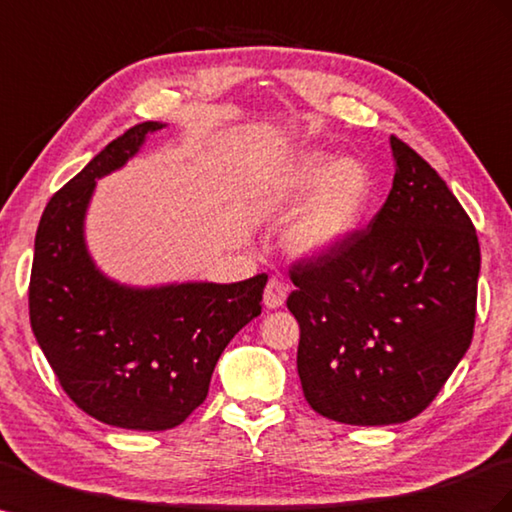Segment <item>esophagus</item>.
I'll use <instances>...</instances> for the list:
<instances>
[{"label": "esophagus", "instance_id": "34e87169", "mask_svg": "<svg viewBox=\"0 0 512 512\" xmlns=\"http://www.w3.org/2000/svg\"><path fill=\"white\" fill-rule=\"evenodd\" d=\"M284 301H286V286L278 278H271L265 288V306L269 310H275L284 306Z\"/></svg>", "mask_w": 512, "mask_h": 512}]
</instances>
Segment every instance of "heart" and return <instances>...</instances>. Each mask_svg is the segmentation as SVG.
Returning <instances> with one entry per match:
<instances>
[{
    "instance_id": "obj_1",
    "label": "heart",
    "mask_w": 512,
    "mask_h": 512,
    "mask_svg": "<svg viewBox=\"0 0 512 512\" xmlns=\"http://www.w3.org/2000/svg\"><path fill=\"white\" fill-rule=\"evenodd\" d=\"M375 196L368 165L353 157H334L323 150H306L269 189L278 209H295L304 202L286 234L288 252L297 258H321L347 243Z\"/></svg>"
}]
</instances>
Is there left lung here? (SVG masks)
Instances as JSON below:
<instances>
[{
    "instance_id": "8db88e82",
    "label": "left lung",
    "mask_w": 512,
    "mask_h": 512,
    "mask_svg": "<svg viewBox=\"0 0 512 512\" xmlns=\"http://www.w3.org/2000/svg\"><path fill=\"white\" fill-rule=\"evenodd\" d=\"M390 196L364 230L290 269L303 396L342 424L416 418L474 336L480 245L472 219L416 150L390 137Z\"/></svg>"
}]
</instances>
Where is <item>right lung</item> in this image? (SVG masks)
Here are the masks:
<instances>
[{"instance_id": "1", "label": "right lung", "mask_w": 512, "mask_h": 512, "mask_svg": "<svg viewBox=\"0 0 512 512\" xmlns=\"http://www.w3.org/2000/svg\"><path fill=\"white\" fill-rule=\"evenodd\" d=\"M163 127L142 122L109 142L49 200L34 241L36 342L79 409L129 431H168L204 403L219 355L260 314L267 284L258 273L234 284L137 288L96 269L84 237L96 181Z\"/></svg>"}]
</instances>
